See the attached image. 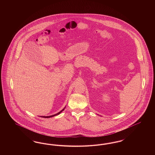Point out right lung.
I'll use <instances>...</instances> for the list:
<instances>
[{
    "label": "right lung",
    "instance_id": "add662e5",
    "mask_svg": "<svg viewBox=\"0 0 155 155\" xmlns=\"http://www.w3.org/2000/svg\"><path fill=\"white\" fill-rule=\"evenodd\" d=\"M65 107H64L63 109H62V110L60 111H59V113H58L57 114H54V115H52V116H42V117H44V118H50V117H53V116H56V115H58V114H60L61 112H62L64 110Z\"/></svg>",
    "mask_w": 155,
    "mask_h": 155
}]
</instances>
